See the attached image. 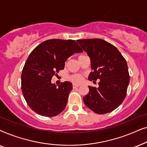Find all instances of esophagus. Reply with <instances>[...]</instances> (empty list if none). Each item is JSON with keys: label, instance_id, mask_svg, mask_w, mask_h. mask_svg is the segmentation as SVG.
Wrapping results in <instances>:
<instances>
[{"label": "esophagus", "instance_id": "1", "mask_svg": "<svg viewBox=\"0 0 147 147\" xmlns=\"http://www.w3.org/2000/svg\"><path fill=\"white\" fill-rule=\"evenodd\" d=\"M79 86H80L79 84H73V88H78V87H79Z\"/></svg>", "mask_w": 147, "mask_h": 147}]
</instances>
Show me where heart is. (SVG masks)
Instances as JSON below:
<instances>
[{"label": "heart", "mask_w": 147, "mask_h": 147, "mask_svg": "<svg viewBox=\"0 0 147 147\" xmlns=\"http://www.w3.org/2000/svg\"><path fill=\"white\" fill-rule=\"evenodd\" d=\"M70 79L74 83H80L83 80V78L81 75L79 74H76V75H73L70 77Z\"/></svg>", "instance_id": "1"}]
</instances>
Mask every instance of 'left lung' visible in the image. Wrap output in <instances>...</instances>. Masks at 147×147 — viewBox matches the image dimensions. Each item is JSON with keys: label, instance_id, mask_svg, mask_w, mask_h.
Segmentation results:
<instances>
[{"label": "left lung", "instance_id": "left-lung-1", "mask_svg": "<svg viewBox=\"0 0 147 147\" xmlns=\"http://www.w3.org/2000/svg\"><path fill=\"white\" fill-rule=\"evenodd\" d=\"M90 58L88 80H100L99 87L88 86L89 93L83 98L86 106L95 113L113 111L124 101L130 82L128 65L117 48L101 39L76 41Z\"/></svg>", "mask_w": 147, "mask_h": 147}]
</instances>
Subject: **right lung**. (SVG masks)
Here are the masks:
<instances>
[{"instance_id":"add662e5","label":"right lung","mask_w":147,"mask_h":147,"mask_svg":"<svg viewBox=\"0 0 147 147\" xmlns=\"http://www.w3.org/2000/svg\"><path fill=\"white\" fill-rule=\"evenodd\" d=\"M74 40L49 39L39 44L28 57L21 75V90L32 110L41 116L53 117L67 105L72 84H52L53 76L63 69L65 62L74 53H82Z\"/></svg>"}]
</instances>
